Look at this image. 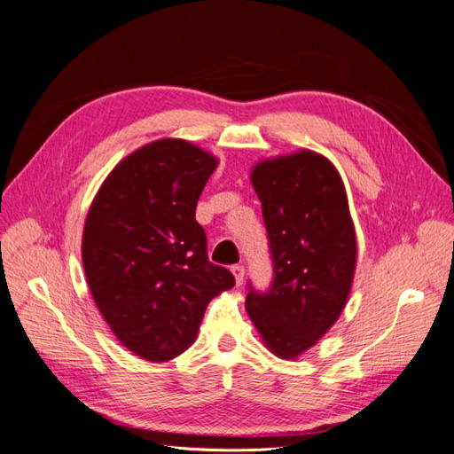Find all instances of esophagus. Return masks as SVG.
<instances>
[{"label": "esophagus", "instance_id": "34e87169", "mask_svg": "<svg viewBox=\"0 0 454 454\" xmlns=\"http://www.w3.org/2000/svg\"><path fill=\"white\" fill-rule=\"evenodd\" d=\"M231 273H233V277H236V285L239 286L241 283H243V277H245V268L243 266H231Z\"/></svg>", "mask_w": 454, "mask_h": 454}]
</instances>
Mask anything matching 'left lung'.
<instances>
[{"label":"left lung","mask_w":454,"mask_h":454,"mask_svg":"<svg viewBox=\"0 0 454 454\" xmlns=\"http://www.w3.org/2000/svg\"><path fill=\"white\" fill-rule=\"evenodd\" d=\"M251 183L275 279L266 294L248 292L245 309L270 353L296 360L345 309L358 258L355 223L340 171L315 151L260 160Z\"/></svg>","instance_id":"1"}]
</instances>
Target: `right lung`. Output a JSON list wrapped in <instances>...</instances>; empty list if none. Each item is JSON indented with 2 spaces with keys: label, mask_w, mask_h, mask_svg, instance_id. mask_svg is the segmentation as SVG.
<instances>
[{
  "label": "right lung",
  "mask_w": 454,
  "mask_h": 454,
  "mask_svg": "<svg viewBox=\"0 0 454 454\" xmlns=\"http://www.w3.org/2000/svg\"><path fill=\"white\" fill-rule=\"evenodd\" d=\"M218 160L164 137L122 158L101 183L82 230V266L111 332L149 362L194 343L209 301L233 275L207 258L196 206Z\"/></svg>",
  "instance_id": "obj_1"
}]
</instances>
